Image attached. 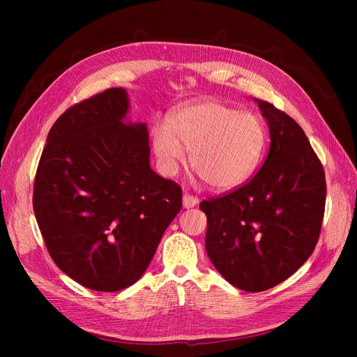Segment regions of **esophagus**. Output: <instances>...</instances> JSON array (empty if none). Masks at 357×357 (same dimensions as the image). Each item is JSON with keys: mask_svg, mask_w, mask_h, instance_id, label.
<instances>
[{"mask_svg": "<svg viewBox=\"0 0 357 357\" xmlns=\"http://www.w3.org/2000/svg\"><path fill=\"white\" fill-rule=\"evenodd\" d=\"M197 204H198V198L197 197L189 195V193H185V195H183V207H185V208L195 207Z\"/></svg>", "mask_w": 357, "mask_h": 357, "instance_id": "obj_1", "label": "esophagus"}]
</instances>
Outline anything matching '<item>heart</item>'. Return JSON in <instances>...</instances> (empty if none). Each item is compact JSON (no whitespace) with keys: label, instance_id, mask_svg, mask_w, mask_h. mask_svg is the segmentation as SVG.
Wrapping results in <instances>:
<instances>
[{"label":"heart","instance_id":"b5f03b06","mask_svg":"<svg viewBox=\"0 0 357 357\" xmlns=\"http://www.w3.org/2000/svg\"><path fill=\"white\" fill-rule=\"evenodd\" d=\"M268 142L265 123L253 113L222 102L188 105L153 132V150L167 174L190 150V167L218 190L238 188L261 164Z\"/></svg>","mask_w":357,"mask_h":357}]
</instances>
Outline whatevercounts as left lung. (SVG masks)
<instances>
[{
  "instance_id": "8db88e82",
  "label": "left lung",
  "mask_w": 357,
  "mask_h": 357,
  "mask_svg": "<svg viewBox=\"0 0 357 357\" xmlns=\"http://www.w3.org/2000/svg\"><path fill=\"white\" fill-rule=\"evenodd\" d=\"M269 126L268 156L245 185L205 199V250L225 280L245 291L271 289L314 252L325 214L326 180L302 128L256 100Z\"/></svg>"
}]
</instances>
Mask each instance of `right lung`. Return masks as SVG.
<instances>
[{"label": "right lung", "instance_id": "right-lung-1", "mask_svg": "<svg viewBox=\"0 0 357 357\" xmlns=\"http://www.w3.org/2000/svg\"><path fill=\"white\" fill-rule=\"evenodd\" d=\"M128 109L122 88L70 107L49 131L34 181L53 262L98 291L134 284L181 208V188L150 168L147 125L125 122Z\"/></svg>", "mask_w": 357, "mask_h": 357}]
</instances>
